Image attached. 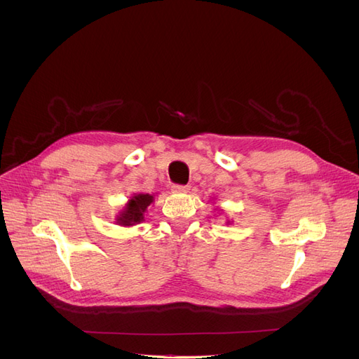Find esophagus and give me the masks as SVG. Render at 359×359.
<instances>
[{
	"label": "esophagus",
	"mask_w": 359,
	"mask_h": 359,
	"mask_svg": "<svg viewBox=\"0 0 359 359\" xmlns=\"http://www.w3.org/2000/svg\"><path fill=\"white\" fill-rule=\"evenodd\" d=\"M190 190L189 186H182V184H173L172 191L173 193H187Z\"/></svg>",
	"instance_id": "1"
}]
</instances>
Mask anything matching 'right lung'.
I'll list each match as a JSON object with an SVG mask.
<instances>
[{"mask_svg":"<svg viewBox=\"0 0 359 359\" xmlns=\"http://www.w3.org/2000/svg\"><path fill=\"white\" fill-rule=\"evenodd\" d=\"M153 202V196L149 194H136L127 203L126 210L119 214L116 222L123 226H133L144 220V212L148 208V205Z\"/></svg>","mask_w":359,"mask_h":359,"instance_id":"obj_1","label":"right lung"}]
</instances>
